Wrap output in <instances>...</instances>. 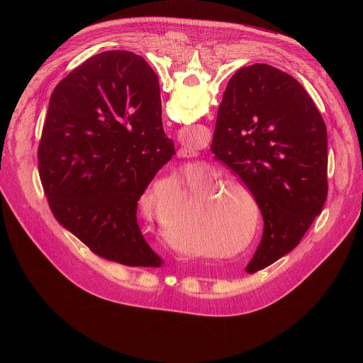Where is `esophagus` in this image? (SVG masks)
Returning <instances> with one entry per match:
<instances>
[{
    "instance_id": "obj_1",
    "label": "esophagus",
    "mask_w": 363,
    "mask_h": 363,
    "mask_svg": "<svg viewBox=\"0 0 363 363\" xmlns=\"http://www.w3.org/2000/svg\"><path fill=\"white\" fill-rule=\"evenodd\" d=\"M182 157H184V155H182Z\"/></svg>"
}]
</instances>
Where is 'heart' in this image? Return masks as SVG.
Returning a JSON list of instances; mask_svg holds the SVG:
<instances>
[{"instance_id":"obj_1","label":"heart","mask_w":363,"mask_h":363,"mask_svg":"<svg viewBox=\"0 0 363 363\" xmlns=\"http://www.w3.org/2000/svg\"><path fill=\"white\" fill-rule=\"evenodd\" d=\"M217 178L218 174L208 171L194 179L192 185L201 186L191 195L189 205H199L194 220L188 224V231H191L194 235L202 237L206 242L216 247L214 251H217V254L223 255L220 248L227 247L230 240H234L237 234L244 228V221L237 220L230 210V198L227 195V189L231 188L245 192L247 188L237 179L225 178L216 181ZM220 190L222 191L221 194H218ZM206 197L211 199L206 200ZM171 231H178V225L172 224Z\"/></svg>"}]
</instances>
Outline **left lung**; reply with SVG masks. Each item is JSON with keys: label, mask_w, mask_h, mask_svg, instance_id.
<instances>
[{"label": "left lung", "mask_w": 363, "mask_h": 363, "mask_svg": "<svg viewBox=\"0 0 363 363\" xmlns=\"http://www.w3.org/2000/svg\"><path fill=\"white\" fill-rule=\"evenodd\" d=\"M152 89L158 76L140 57ZM211 150L251 191L264 230L245 272L291 251L322 213L328 196V133L303 86L269 66L241 67L218 108Z\"/></svg>", "instance_id": "obj_1"}]
</instances>
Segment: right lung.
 <instances>
[{"label":"right lung","instance_id":"obj_1","mask_svg":"<svg viewBox=\"0 0 363 363\" xmlns=\"http://www.w3.org/2000/svg\"><path fill=\"white\" fill-rule=\"evenodd\" d=\"M160 90L140 56L96 55L55 89L38 146V171L56 220L96 255L130 267H161L140 233L138 201L172 158Z\"/></svg>","mask_w":363,"mask_h":363}]
</instances>
